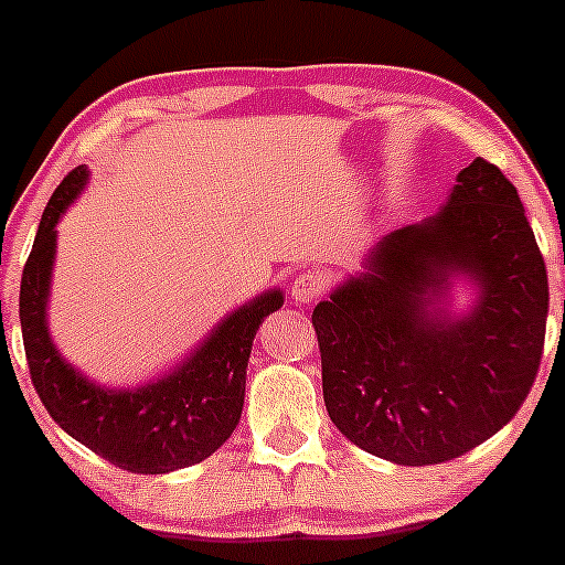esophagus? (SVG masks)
<instances>
[{
    "label": "esophagus",
    "instance_id": "34e87169",
    "mask_svg": "<svg viewBox=\"0 0 565 565\" xmlns=\"http://www.w3.org/2000/svg\"><path fill=\"white\" fill-rule=\"evenodd\" d=\"M326 290V277L320 271H299L290 282V299L294 305H312Z\"/></svg>",
    "mask_w": 565,
    "mask_h": 565
}]
</instances>
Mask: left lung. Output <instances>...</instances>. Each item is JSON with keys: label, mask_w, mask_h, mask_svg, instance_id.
I'll return each instance as SVG.
<instances>
[{"label": "left lung", "mask_w": 565, "mask_h": 565, "mask_svg": "<svg viewBox=\"0 0 565 565\" xmlns=\"http://www.w3.org/2000/svg\"><path fill=\"white\" fill-rule=\"evenodd\" d=\"M458 287L470 288L460 308ZM547 309V266L518 188L475 159L436 215L374 242L315 307L333 426L398 466L475 450L525 402Z\"/></svg>", "instance_id": "obj_1"}]
</instances>
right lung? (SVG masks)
Segmentation results:
<instances>
[{"mask_svg": "<svg viewBox=\"0 0 565 565\" xmlns=\"http://www.w3.org/2000/svg\"><path fill=\"white\" fill-rule=\"evenodd\" d=\"M88 185L72 169L47 202L21 277V333L40 402L72 439L135 475H169L210 458L234 434L245 404L253 339L285 294L269 288L212 326L207 337L161 372L131 387L90 380L56 348L47 326L56 226Z\"/></svg>", "mask_w": 565, "mask_h": 565, "instance_id": "1", "label": "right lung"}]
</instances>
